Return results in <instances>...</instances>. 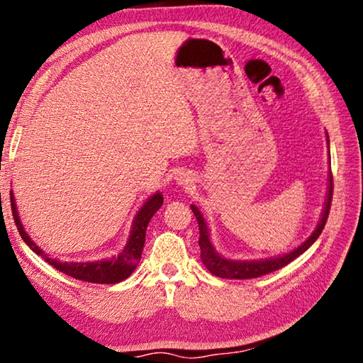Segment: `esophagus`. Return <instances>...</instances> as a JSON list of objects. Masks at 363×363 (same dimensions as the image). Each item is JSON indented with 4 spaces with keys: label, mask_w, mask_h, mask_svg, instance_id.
Returning a JSON list of instances; mask_svg holds the SVG:
<instances>
[{
    "label": "esophagus",
    "mask_w": 363,
    "mask_h": 363,
    "mask_svg": "<svg viewBox=\"0 0 363 363\" xmlns=\"http://www.w3.org/2000/svg\"><path fill=\"white\" fill-rule=\"evenodd\" d=\"M176 182L179 184V186H189V184L194 182V177H192V174H189V173H186V171H182V173L176 176Z\"/></svg>",
    "instance_id": "34e87169"
}]
</instances>
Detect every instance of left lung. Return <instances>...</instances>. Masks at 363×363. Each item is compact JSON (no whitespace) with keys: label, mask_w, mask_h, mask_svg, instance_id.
I'll return each mask as SVG.
<instances>
[{"label":"left lung","mask_w":363,"mask_h":363,"mask_svg":"<svg viewBox=\"0 0 363 363\" xmlns=\"http://www.w3.org/2000/svg\"><path fill=\"white\" fill-rule=\"evenodd\" d=\"M331 196H333V177H328V194L327 200H325V208L322 213V218L318 220L315 230L311 233V237L307 238L304 243H301L298 248H294L290 253L277 257H269V259H259V261H233L227 259V257L220 256L216 253V250L210 242V230H208L206 220L203 214L200 213L199 208L195 205H190L192 208V213L195 214L196 223H199V230H200V251H201V262L205 264V267L210 270L213 275L220 279H235V280H245V279H256L261 277V275H266L269 272H274V270H279L285 267L286 264H290L293 259H296L299 255H303L304 251L314 243L318 235H320L325 224H327L330 206H331Z\"/></svg>","instance_id":"8db88e82"}]
</instances>
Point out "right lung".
Here are the masks:
<instances>
[{"mask_svg":"<svg viewBox=\"0 0 363 363\" xmlns=\"http://www.w3.org/2000/svg\"><path fill=\"white\" fill-rule=\"evenodd\" d=\"M163 205V195L157 192L153 194L149 200L145 201L143 208L136 213L133 220L131 233L128 238L126 247L121 250L118 256L110 257V259L104 261H94V262H60L57 259H52L46 255L38 245H36L28 233L23 229V225L19 219V213H17L14 196H12L11 190V208L12 214H14V223L17 225L22 240L26 242L30 248H32L36 255L41 256L48 264H51L52 267H56L59 272H64L69 277H73L77 280L89 281V284H118L125 279L130 277L134 272V269L138 267L140 261V255H143V248L145 243V230L149 225L150 219L155 214L160 206Z\"/></svg>","mask_w":363,"mask_h":363,"instance_id":"obj_1","label":"right lung"}]
</instances>
